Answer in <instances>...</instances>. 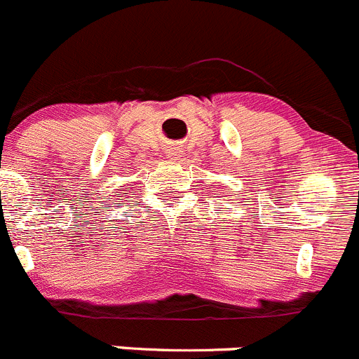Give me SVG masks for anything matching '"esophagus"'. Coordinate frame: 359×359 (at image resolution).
<instances>
[{
  "label": "esophagus",
  "instance_id": "34e87169",
  "mask_svg": "<svg viewBox=\"0 0 359 359\" xmlns=\"http://www.w3.org/2000/svg\"><path fill=\"white\" fill-rule=\"evenodd\" d=\"M165 157L169 158V161H180L181 157H183V150H181L180 147H168V150H165Z\"/></svg>",
  "mask_w": 359,
  "mask_h": 359
}]
</instances>
